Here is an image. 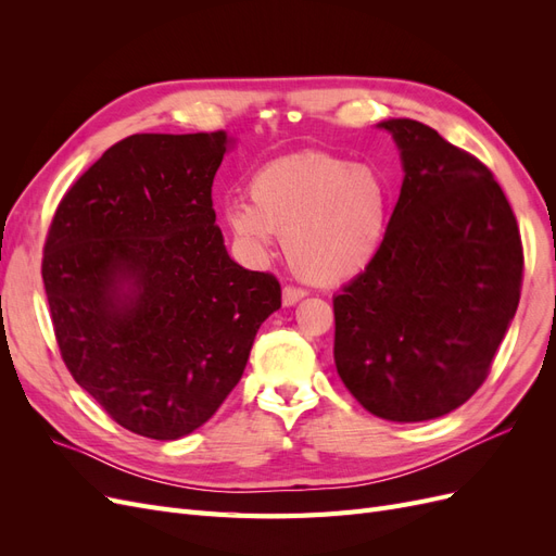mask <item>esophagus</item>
I'll use <instances>...</instances> for the list:
<instances>
[{"label": "esophagus", "instance_id": "obj_1", "mask_svg": "<svg viewBox=\"0 0 556 556\" xmlns=\"http://www.w3.org/2000/svg\"><path fill=\"white\" fill-rule=\"evenodd\" d=\"M304 296H306V290L294 288V285H285L282 288V304L285 306H294L296 301H301Z\"/></svg>", "mask_w": 556, "mask_h": 556}]
</instances>
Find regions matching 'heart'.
Returning <instances> with one entry per match:
<instances>
[{
  "instance_id": "heart-1",
  "label": "heart",
  "mask_w": 556,
  "mask_h": 556,
  "mask_svg": "<svg viewBox=\"0 0 556 556\" xmlns=\"http://www.w3.org/2000/svg\"><path fill=\"white\" fill-rule=\"evenodd\" d=\"M245 204H229L227 225L248 252L268 255L274 233L294 271L317 285L341 282L376 257L390 220L392 188L374 164L304 150L264 164Z\"/></svg>"
}]
</instances>
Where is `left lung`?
<instances>
[{
    "instance_id": "8db88e82",
    "label": "left lung",
    "mask_w": 556,
    "mask_h": 556,
    "mask_svg": "<svg viewBox=\"0 0 556 556\" xmlns=\"http://www.w3.org/2000/svg\"><path fill=\"white\" fill-rule=\"evenodd\" d=\"M380 127L406 176L376 257L333 296V359L368 413L422 422L459 408L490 376L519 304L525 250L478 157L408 117Z\"/></svg>"
}]
</instances>
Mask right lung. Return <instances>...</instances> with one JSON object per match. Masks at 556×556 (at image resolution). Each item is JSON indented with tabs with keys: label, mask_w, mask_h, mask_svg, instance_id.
<instances>
[{
	"label": "right lung",
	"mask_w": 556,
	"mask_h": 556,
	"mask_svg": "<svg viewBox=\"0 0 556 556\" xmlns=\"http://www.w3.org/2000/svg\"><path fill=\"white\" fill-rule=\"evenodd\" d=\"M227 131L134 134L58 204L41 278L62 362L131 433L176 441L237 387L274 274L233 262L211 188Z\"/></svg>",
	"instance_id": "add662e5"
}]
</instances>
